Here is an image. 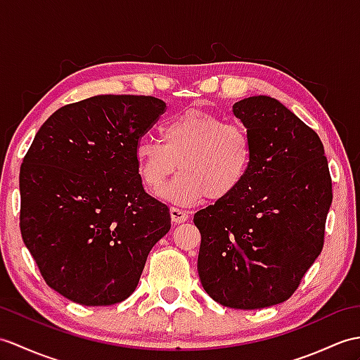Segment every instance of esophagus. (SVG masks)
<instances>
[{
    "instance_id": "esophagus-1",
    "label": "esophagus",
    "mask_w": 360,
    "mask_h": 360,
    "mask_svg": "<svg viewBox=\"0 0 360 360\" xmlns=\"http://www.w3.org/2000/svg\"><path fill=\"white\" fill-rule=\"evenodd\" d=\"M170 216H172L173 224H182L188 219V213L184 210H179V208H176V207L170 208Z\"/></svg>"
}]
</instances>
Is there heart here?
Instances as JSON below:
<instances>
[{
  "instance_id": "1",
  "label": "heart",
  "mask_w": 360,
  "mask_h": 360,
  "mask_svg": "<svg viewBox=\"0 0 360 360\" xmlns=\"http://www.w3.org/2000/svg\"><path fill=\"white\" fill-rule=\"evenodd\" d=\"M161 142L142 138L133 158L150 190L162 187L176 167L181 173L162 188L161 196L182 207L204 198L221 200L240 187L253 162V142L244 125L224 122L202 110H188L167 120Z\"/></svg>"
}]
</instances>
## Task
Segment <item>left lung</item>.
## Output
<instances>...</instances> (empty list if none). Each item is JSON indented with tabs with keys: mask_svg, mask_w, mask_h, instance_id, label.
<instances>
[{
	"mask_svg": "<svg viewBox=\"0 0 360 360\" xmlns=\"http://www.w3.org/2000/svg\"><path fill=\"white\" fill-rule=\"evenodd\" d=\"M253 142L245 181L199 210L198 273L216 302L256 310L287 300L323 247L333 191L317 133L270 96L233 105Z\"/></svg>",
	"mask_w": 360,
	"mask_h": 360,
	"instance_id": "left-lung-1",
	"label": "left lung"
}]
</instances>
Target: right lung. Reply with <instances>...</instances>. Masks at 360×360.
Listing matches in <instances>:
<instances>
[{
  "instance_id": "obj_1",
  "label": "right lung",
  "mask_w": 360,
  "mask_h": 360,
  "mask_svg": "<svg viewBox=\"0 0 360 360\" xmlns=\"http://www.w3.org/2000/svg\"><path fill=\"white\" fill-rule=\"evenodd\" d=\"M153 96L98 95L41 125L20 170V229L47 285L73 302L127 299L170 210L146 193L136 142L164 113Z\"/></svg>"
}]
</instances>
